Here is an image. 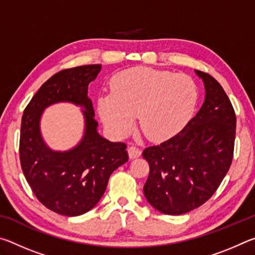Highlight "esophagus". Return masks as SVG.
<instances>
[{
  "instance_id": "1",
  "label": "esophagus",
  "mask_w": 255,
  "mask_h": 255,
  "mask_svg": "<svg viewBox=\"0 0 255 255\" xmlns=\"http://www.w3.org/2000/svg\"><path fill=\"white\" fill-rule=\"evenodd\" d=\"M140 154H141V150L138 147H136V146H130V147L128 148L129 158H131V159L137 158V157L140 156Z\"/></svg>"
}]
</instances>
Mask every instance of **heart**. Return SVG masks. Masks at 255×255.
Here are the masks:
<instances>
[{
	"label": "heart",
	"mask_w": 255,
	"mask_h": 255,
	"mask_svg": "<svg viewBox=\"0 0 255 255\" xmlns=\"http://www.w3.org/2000/svg\"><path fill=\"white\" fill-rule=\"evenodd\" d=\"M110 92L98 100V112L107 130L118 138L131 131L138 116L149 140L169 139L187 125L198 102L191 77L148 67L118 73L111 80Z\"/></svg>",
	"instance_id": "heart-1"
}]
</instances>
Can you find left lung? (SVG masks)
<instances>
[{
	"label": "left lung",
	"mask_w": 255,
	"mask_h": 255,
	"mask_svg": "<svg viewBox=\"0 0 255 255\" xmlns=\"http://www.w3.org/2000/svg\"><path fill=\"white\" fill-rule=\"evenodd\" d=\"M205 85V102L182 130L143 157L149 164L144 196L155 209L182 215L214 195L225 178L234 153L236 116L222 85L195 71Z\"/></svg>",
	"instance_id": "8db88e82"
}]
</instances>
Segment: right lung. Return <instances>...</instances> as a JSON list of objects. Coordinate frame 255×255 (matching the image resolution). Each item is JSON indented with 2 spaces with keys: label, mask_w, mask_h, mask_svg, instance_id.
<instances>
[{
  "label": "right lung",
  "mask_w": 255,
  "mask_h": 255,
  "mask_svg": "<svg viewBox=\"0 0 255 255\" xmlns=\"http://www.w3.org/2000/svg\"><path fill=\"white\" fill-rule=\"evenodd\" d=\"M101 65L63 70L40 86L24 109L21 120L20 162L27 182L37 199L64 216L88 213L101 199L112 172L128 161L127 146L112 143L98 132L88 88ZM59 102H71L84 109L85 133L75 148L51 150L41 136L43 110Z\"/></svg>",
  "instance_id": "add662e5"
}]
</instances>
